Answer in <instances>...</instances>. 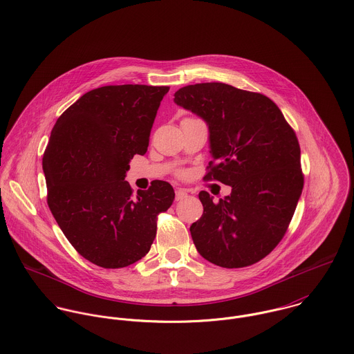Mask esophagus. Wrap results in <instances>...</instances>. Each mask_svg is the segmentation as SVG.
I'll return each mask as SVG.
<instances>
[{
	"label": "esophagus",
	"instance_id": "1",
	"mask_svg": "<svg viewBox=\"0 0 354 354\" xmlns=\"http://www.w3.org/2000/svg\"><path fill=\"white\" fill-rule=\"evenodd\" d=\"M187 198H188V194H187L185 189L178 188V189L176 191V201H177V202H178V201H184V199H187Z\"/></svg>",
	"mask_w": 354,
	"mask_h": 354
}]
</instances>
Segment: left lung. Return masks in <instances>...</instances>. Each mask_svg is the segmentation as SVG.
I'll use <instances>...</instances> for the list:
<instances>
[{"label": "left lung", "instance_id": "obj_1", "mask_svg": "<svg viewBox=\"0 0 354 354\" xmlns=\"http://www.w3.org/2000/svg\"><path fill=\"white\" fill-rule=\"evenodd\" d=\"M174 102L208 125L212 160L204 178L232 187L218 203L199 194L204 209L189 229L194 244L216 266H251L279 244L301 196L297 136L270 98L225 83L183 87Z\"/></svg>", "mask_w": 354, "mask_h": 354}]
</instances>
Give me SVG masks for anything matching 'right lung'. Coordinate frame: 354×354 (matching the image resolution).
<instances>
[{
    "label": "right lung",
    "mask_w": 354,
    "mask_h": 354,
    "mask_svg": "<svg viewBox=\"0 0 354 354\" xmlns=\"http://www.w3.org/2000/svg\"><path fill=\"white\" fill-rule=\"evenodd\" d=\"M166 86H104L86 93L57 120L42 167L48 204L84 259L121 268L151 248L156 216L174 201L166 181L133 195L125 181L133 155L147 151Z\"/></svg>",
    "instance_id": "obj_1"
}]
</instances>
